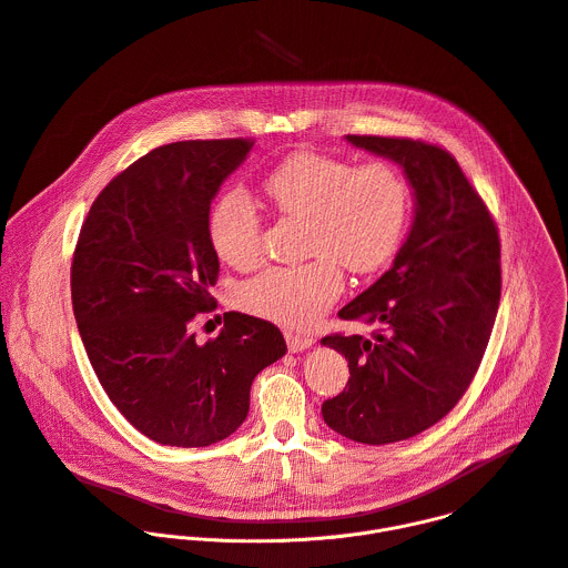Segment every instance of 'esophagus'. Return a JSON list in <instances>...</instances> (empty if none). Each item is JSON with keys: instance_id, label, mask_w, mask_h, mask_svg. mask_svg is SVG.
I'll return each instance as SVG.
<instances>
[{"instance_id": "34e87169", "label": "esophagus", "mask_w": 568, "mask_h": 568, "mask_svg": "<svg viewBox=\"0 0 568 568\" xmlns=\"http://www.w3.org/2000/svg\"><path fill=\"white\" fill-rule=\"evenodd\" d=\"M285 338H287V347H290V352H303V349H307V347H312V345H314V338H312V336L296 334V332H287V334H285Z\"/></svg>"}]
</instances>
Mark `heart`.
<instances>
[{
  "mask_svg": "<svg viewBox=\"0 0 568 568\" xmlns=\"http://www.w3.org/2000/svg\"><path fill=\"white\" fill-rule=\"evenodd\" d=\"M270 205L305 223V254L296 267H267L241 287V305L292 329L314 325L338 298L345 267L369 274L397 252L410 216V192L388 164L354 166L316 151L285 158L263 180ZM216 256L232 267H250L261 252V219L252 199L232 189L207 219Z\"/></svg>",
  "mask_w": 568,
  "mask_h": 568,
  "instance_id": "1",
  "label": "heart"
}]
</instances>
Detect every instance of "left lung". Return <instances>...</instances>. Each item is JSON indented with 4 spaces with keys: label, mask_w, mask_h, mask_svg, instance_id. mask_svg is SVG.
<instances>
[{
    "label": "left lung",
    "mask_w": 568,
    "mask_h": 568,
    "mask_svg": "<svg viewBox=\"0 0 568 568\" xmlns=\"http://www.w3.org/2000/svg\"><path fill=\"white\" fill-rule=\"evenodd\" d=\"M345 140L397 162L415 199L393 267L338 312L374 325L372 336L321 338L349 365L347 388L321 408L325 424L384 446L435 426L470 386L499 307V236L448 151L408 138Z\"/></svg>",
    "instance_id": "obj_1"
}]
</instances>
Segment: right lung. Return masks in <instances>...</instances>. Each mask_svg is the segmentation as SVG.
I'll list each match as a JSON object with an SVG mask.
<instances>
[{
    "label": "right lung",
    "mask_w": 568,
    "mask_h": 568,
    "mask_svg": "<svg viewBox=\"0 0 568 568\" xmlns=\"http://www.w3.org/2000/svg\"><path fill=\"white\" fill-rule=\"evenodd\" d=\"M252 146L234 138L153 149L102 189L78 239L71 298L89 361L124 419L162 446L230 437L256 374L287 352L276 325L241 312L207 343L189 327L219 276L212 201Z\"/></svg>",
    "instance_id": "right-lung-1"
}]
</instances>
